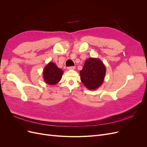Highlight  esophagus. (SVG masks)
Listing matches in <instances>:
<instances>
[{
	"instance_id": "esophagus-1",
	"label": "esophagus",
	"mask_w": 147,
	"mask_h": 147,
	"mask_svg": "<svg viewBox=\"0 0 147 147\" xmlns=\"http://www.w3.org/2000/svg\"><path fill=\"white\" fill-rule=\"evenodd\" d=\"M68 70H74L75 69V67L74 66H71V67H67Z\"/></svg>"
}]
</instances>
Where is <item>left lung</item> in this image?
Here are the masks:
<instances>
[{
    "label": "left lung",
    "instance_id": "8db88e82",
    "mask_svg": "<svg viewBox=\"0 0 147 147\" xmlns=\"http://www.w3.org/2000/svg\"><path fill=\"white\" fill-rule=\"evenodd\" d=\"M106 74L105 66L98 58L90 57L86 60L83 68L80 71L81 81L86 88L95 90L104 82Z\"/></svg>",
    "mask_w": 147,
    "mask_h": 147
}]
</instances>
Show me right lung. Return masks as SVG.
Wrapping results in <instances>:
<instances>
[{
  "instance_id": "1",
  "label": "right lung",
  "mask_w": 147,
  "mask_h": 147,
  "mask_svg": "<svg viewBox=\"0 0 147 147\" xmlns=\"http://www.w3.org/2000/svg\"><path fill=\"white\" fill-rule=\"evenodd\" d=\"M63 73V70L57 67L54 63L50 62L43 69V77L44 81L48 84L55 85L59 82Z\"/></svg>"
}]
</instances>
